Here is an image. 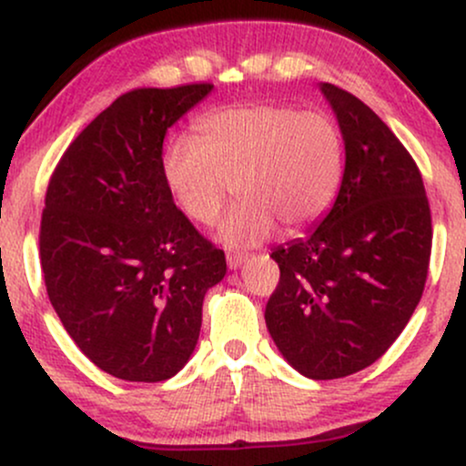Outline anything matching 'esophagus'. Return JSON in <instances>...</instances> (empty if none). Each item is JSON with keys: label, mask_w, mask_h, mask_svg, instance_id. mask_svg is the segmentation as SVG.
I'll list each match as a JSON object with an SVG mask.
<instances>
[{"label": "esophagus", "mask_w": 466, "mask_h": 466, "mask_svg": "<svg viewBox=\"0 0 466 466\" xmlns=\"http://www.w3.org/2000/svg\"><path fill=\"white\" fill-rule=\"evenodd\" d=\"M226 258H228L229 269H238V267L245 263V256L243 254H232V251H228Z\"/></svg>", "instance_id": "obj_1"}]
</instances>
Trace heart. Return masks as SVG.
<instances>
[{
  "label": "heart",
  "mask_w": 466,
  "mask_h": 466,
  "mask_svg": "<svg viewBox=\"0 0 466 466\" xmlns=\"http://www.w3.org/2000/svg\"><path fill=\"white\" fill-rule=\"evenodd\" d=\"M197 131L166 144L164 184L179 210L201 226L215 221L237 184L240 201L217 229L229 248L263 243L278 226L300 232L333 206L346 147L329 111L289 103L221 106L203 114Z\"/></svg>",
  "instance_id": "heart-1"
}]
</instances>
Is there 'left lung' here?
Segmentation results:
<instances>
[{
  "mask_svg": "<svg viewBox=\"0 0 466 466\" xmlns=\"http://www.w3.org/2000/svg\"><path fill=\"white\" fill-rule=\"evenodd\" d=\"M346 168L324 221L271 251L280 280L265 309L278 350L309 379L368 368L410 322L425 289L431 212L408 148L368 105L322 83Z\"/></svg>",
  "mask_w": 466,
  "mask_h": 466,
  "instance_id": "8db88e82",
  "label": "left lung"
}]
</instances>
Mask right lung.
I'll return each mask as SVG.
<instances>
[{
    "label": "right lung",
    "mask_w": 466,
    "mask_h": 466,
    "mask_svg": "<svg viewBox=\"0 0 466 466\" xmlns=\"http://www.w3.org/2000/svg\"><path fill=\"white\" fill-rule=\"evenodd\" d=\"M212 83L122 94L58 159L41 215V269L63 326L100 370L157 383L195 350L203 296L226 254L203 238L164 184L168 127Z\"/></svg>",
    "instance_id": "add662e5"
}]
</instances>
